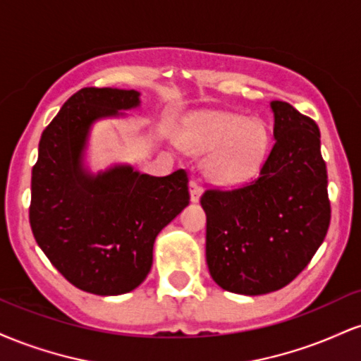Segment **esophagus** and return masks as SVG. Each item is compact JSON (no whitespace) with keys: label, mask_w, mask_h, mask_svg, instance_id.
I'll return each instance as SVG.
<instances>
[{"label":"esophagus","mask_w":361,"mask_h":361,"mask_svg":"<svg viewBox=\"0 0 361 361\" xmlns=\"http://www.w3.org/2000/svg\"><path fill=\"white\" fill-rule=\"evenodd\" d=\"M190 195H192V202H198L202 197V185L197 180L190 181Z\"/></svg>","instance_id":"1"}]
</instances>
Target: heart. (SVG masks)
Instances as JSON below:
<instances>
[{
	"label": "heart",
	"instance_id": "1",
	"mask_svg": "<svg viewBox=\"0 0 361 361\" xmlns=\"http://www.w3.org/2000/svg\"><path fill=\"white\" fill-rule=\"evenodd\" d=\"M183 146L205 154L207 173L222 183H238L255 176L263 166L271 137L259 118H243L226 111H207L186 122Z\"/></svg>",
	"mask_w": 361,
	"mask_h": 361
}]
</instances>
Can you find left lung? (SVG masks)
Instances as JSON below:
<instances>
[{
    "instance_id": "obj_1",
    "label": "left lung",
    "mask_w": 361,
    "mask_h": 361,
    "mask_svg": "<svg viewBox=\"0 0 361 361\" xmlns=\"http://www.w3.org/2000/svg\"><path fill=\"white\" fill-rule=\"evenodd\" d=\"M275 144L250 183L209 188L207 264L227 292L263 295L283 288L324 241L331 221L317 123L287 102H271Z\"/></svg>"
}]
</instances>
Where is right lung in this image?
Here are the masks:
<instances>
[{
	"instance_id": "obj_1",
	"label": "right lung",
	"mask_w": 361,
	"mask_h": 361,
	"mask_svg": "<svg viewBox=\"0 0 361 361\" xmlns=\"http://www.w3.org/2000/svg\"><path fill=\"white\" fill-rule=\"evenodd\" d=\"M139 105L134 90L82 88L45 127L32 169L28 219L40 250L74 287L120 295L152 267L156 235L190 204L188 175L117 166L91 176L81 156L91 123Z\"/></svg>"
}]
</instances>
